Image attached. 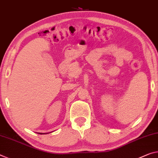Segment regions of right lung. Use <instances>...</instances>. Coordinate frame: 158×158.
Here are the masks:
<instances>
[{"instance_id": "right-lung-1", "label": "right lung", "mask_w": 158, "mask_h": 158, "mask_svg": "<svg viewBox=\"0 0 158 158\" xmlns=\"http://www.w3.org/2000/svg\"><path fill=\"white\" fill-rule=\"evenodd\" d=\"M38 134H43V133H38ZM45 134V133H44ZM46 134H48V133H46Z\"/></svg>"}]
</instances>
